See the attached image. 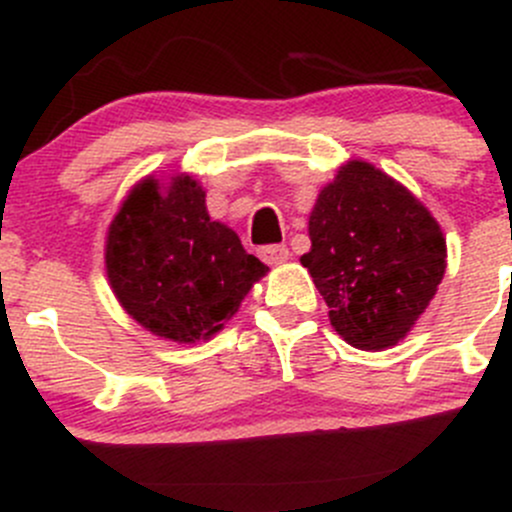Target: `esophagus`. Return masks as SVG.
Listing matches in <instances>:
<instances>
[{
  "label": "esophagus",
  "mask_w": 512,
  "mask_h": 512,
  "mask_svg": "<svg viewBox=\"0 0 512 512\" xmlns=\"http://www.w3.org/2000/svg\"><path fill=\"white\" fill-rule=\"evenodd\" d=\"M258 256L263 258V261L268 263V266H281V263H286L288 261V249L286 246H261V249H258Z\"/></svg>",
  "instance_id": "obj_1"
}]
</instances>
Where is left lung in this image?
Wrapping results in <instances>:
<instances>
[{"instance_id": "obj_1", "label": "left lung", "mask_w": 512, "mask_h": 512, "mask_svg": "<svg viewBox=\"0 0 512 512\" xmlns=\"http://www.w3.org/2000/svg\"><path fill=\"white\" fill-rule=\"evenodd\" d=\"M300 263L328 303L330 325L357 350L409 335L446 271V239L429 209L387 172L350 160L320 189Z\"/></svg>"}]
</instances>
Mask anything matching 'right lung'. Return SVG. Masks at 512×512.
Segmentation results:
<instances>
[{
  "instance_id": "right-lung-1",
  "label": "right lung",
  "mask_w": 512,
  "mask_h": 512,
  "mask_svg": "<svg viewBox=\"0 0 512 512\" xmlns=\"http://www.w3.org/2000/svg\"><path fill=\"white\" fill-rule=\"evenodd\" d=\"M234 229L212 221L192 175L140 179L105 236V273L125 313L162 340H209L266 276Z\"/></svg>"
}]
</instances>
